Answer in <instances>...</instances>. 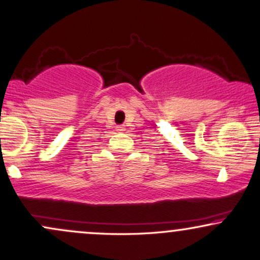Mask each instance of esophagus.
<instances>
[{
    "instance_id": "34e87169",
    "label": "esophagus",
    "mask_w": 260,
    "mask_h": 260,
    "mask_svg": "<svg viewBox=\"0 0 260 260\" xmlns=\"http://www.w3.org/2000/svg\"><path fill=\"white\" fill-rule=\"evenodd\" d=\"M118 131H124L125 130V126H123V125H120V126H118Z\"/></svg>"
}]
</instances>
